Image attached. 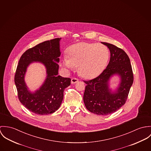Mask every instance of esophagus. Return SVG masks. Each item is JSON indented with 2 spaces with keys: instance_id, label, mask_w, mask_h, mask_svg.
I'll return each mask as SVG.
<instances>
[{
  "instance_id": "34e87169",
  "label": "esophagus",
  "mask_w": 151,
  "mask_h": 151,
  "mask_svg": "<svg viewBox=\"0 0 151 151\" xmlns=\"http://www.w3.org/2000/svg\"><path fill=\"white\" fill-rule=\"evenodd\" d=\"M78 81H79V80H78V79H77V78H72L71 79V83L72 84L76 83H77Z\"/></svg>"
}]
</instances>
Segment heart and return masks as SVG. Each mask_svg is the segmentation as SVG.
I'll list each match as a JSON object with an SVG mask.
<instances>
[{
	"label": "heart",
	"mask_w": 151,
	"mask_h": 151,
	"mask_svg": "<svg viewBox=\"0 0 151 151\" xmlns=\"http://www.w3.org/2000/svg\"><path fill=\"white\" fill-rule=\"evenodd\" d=\"M109 58V51L103 45L82 42L71 46L68 57H64L63 64L73 69L78 67V72L84 78L96 77L106 67Z\"/></svg>",
	"instance_id": "b5f03b06"
}]
</instances>
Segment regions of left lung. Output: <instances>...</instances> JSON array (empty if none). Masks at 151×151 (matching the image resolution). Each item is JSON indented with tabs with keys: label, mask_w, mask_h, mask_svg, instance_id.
<instances>
[{
	"label": "left lung",
	"mask_w": 151,
	"mask_h": 151,
	"mask_svg": "<svg viewBox=\"0 0 151 151\" xmlns=\"http://www.w3.org/2000/svg\"><path fill=\"white\" fill-rule=\"evenodd\" d=\"M110 50L108 65L100 75L94 79L84 81L86 84L83 101L86 108L91 112L106 115L120 108L127 100L134 76L130 60L125 51L117 46L102 42ZM121 77V82L117 90L112 93L109 88L108 81L114 74Z\"/></svg>",
	"instance_id": "left-lung-1"
}]
</instances>
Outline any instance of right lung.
<instances>
[{
  "label": "right lung",
  "mask_w": 151,
  "mask_h": 151,
  "mask_svg": "<svg viewBox=\"0 0 151 151\" xmlns=\"http://www.w3.org/2000/svg\"><path fill=\"white\" fill-rule=\"evenodd\" d=\"M60 39L47 40L29 49L21 55L17 65L14 82L18 99L36 114L43 115L55 112L61 104L65 88L70 84V78L58 75ZM34 61L41 62L45 65L48 76L41 87L31 93L24 82V75L27 66Z\"/></svg>",
  "instance_id": "add662e5"
}]
</instances>
